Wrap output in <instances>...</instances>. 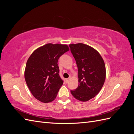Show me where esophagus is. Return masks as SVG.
<instances>
[{
	"label": "esophagus",
	"mask_w": 134,
	"mask_h": 134,
	"mask_svg": "<svg viewBox=\"0 0 134 134\" xmlns=\"http://www.w3.org/2000/svg\"><path fill=\"white\" fill-rule=\"evenodd\" d=\"M69 78H68V79H66V83H68V82H69Z\"/></svg>",
	"instance_id": "1"
}]
</instances>
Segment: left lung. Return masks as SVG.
Wrapping results in <instances>:
<instances>
[{"label": "left lung", "mask_w": 134, "mask_h": 134, "mask_svg": "<svg viewBox=\"0 0 134 134\" xmlns=\"http://www.w3.org/2000/svg\"><path fill=\"white\" fill-rule=\"evenodd\" d=\"M78 69V87L70 91L75 98L86 102L102 89L106 79V67L99 52L86 44H69Z\"/></svg>", "instance_id": "obj_1"}]
</instances>
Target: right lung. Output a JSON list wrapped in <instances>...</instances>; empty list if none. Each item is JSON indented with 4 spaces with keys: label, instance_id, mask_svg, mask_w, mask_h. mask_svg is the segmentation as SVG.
<instances>
[{
    "label": "right lung",
    "instance_id": "right-lung-1",
    "mask_svg": "<svg viewBox=\"0 0 134 134\" xmlns=\"http://www.w3.org/2000/svg\"><path fill=\"white\" fill-rule=\"evenodd\" d=\"M69 50L66 44L47 43L35 50L28 58L25 78L35 98L43 103L56 98L64 82L59 76L58 62Z\"/></svg>",
    "mask_w": 134,
    "mask_h": 134
}]
</instances>
